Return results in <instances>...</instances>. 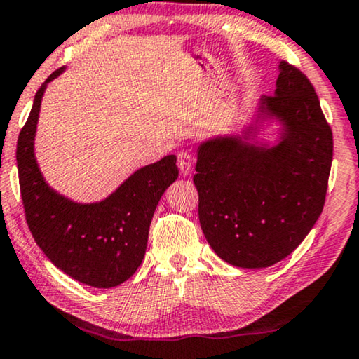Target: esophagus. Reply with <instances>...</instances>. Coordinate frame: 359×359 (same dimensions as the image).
Segmentation results:
<instances>
[{"label":"esophagus","mask_w":359,"mask_h":359,"mask_svg":"<svg viewBox=\"0 0 359 359\" xmlns=\"http://www.w3.org/2000/svg\"><path fill=\"white\" fill-rule=\"evenodd\" d=\"M193 163H194V158L193 155L189 154V151H180L178 154V168L181 171V175L183 176H188L191 173V170H193Z\"/></svg>","instance_id":"obj_1"}]
</instances>
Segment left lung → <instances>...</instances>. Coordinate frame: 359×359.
<instances>
[{
    "instance_id": "obj_1",
    "label": "left lung",
    "mask_w": 359,
    "mask_h": 359,
    "mask_svg": "<svg viewBox=\"0 0 359 359\" xmlns=\"http://www.w3.org/2000/svg\"><path fill=\"white\" fill-rule=\"evenodd\" d=\"M263 109L286 124L274 149L217 139L199 147L194 184L201 229L238 268H268L296 250L322 214L333 158L332 127L312 83L283 60Z\"/></svg>"
}]
</instances>
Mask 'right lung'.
<instances>
[{
  "label": "right lung",
  "mask_w": 359,
  "mask_h": 359,
  "mask_svg": "<svg viewBox=\"0 0 359 359\" xmlns=\"http://www.w3.org/2000/svg\"><path fill=\"white\" fill-rule=\"evenodd\" d=\"M39 88L18 139L19 188L34 240L63 273L93 287H114L127 281L144 259L155 208L178 178L176 156L168 155L135 171L109 198L76 204L48 188L34 156V135L47 83Z\"/></svg>",
  "instance_id": "1"
}]
</instances>
